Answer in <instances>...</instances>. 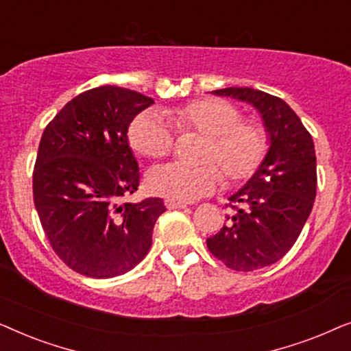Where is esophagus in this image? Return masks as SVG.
I'll return each instance as SVG.
<instances>
[{"label": "esophagus", "mask_w": 351, "mask_h": 351, "mask_svg": "<svg viewBox=\"0 0 351 351\" xmlns=\"http://www.w3.org/2000/svg\"><path fill=\"white\" fill-rule=\"evenodd\" d=\"M167 209H184L186 208L185 203H180V201H174V199H166L165 201Z\"/></svg>", "instance_id": "obj_1"}]
</instances>
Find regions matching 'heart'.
<instances>
[{"instance_id": "heart-1", "label": "heart", "mask_w": 351, "mask_h": 351, "mask_svg": "<svg viewBox=\"0 0 351 351\" xmlns=\"http://www.w3.org/2000/svg\"><path fill=\"white\" fill-rule=\"evenodd\" d=\"M161 113L145 112L129 128V143L147 158H165L174 148L176 131H195L208 137L201 153L203 165H169L155 167L147 184L155 195L167 199L195 201L213 193L223 182L222 167L232 182L247 180L258 171L270 150L265 128L254 121H241L239 110L227 100L206 97ZM217 162V165L215 162Z\"/></svg>"}]
</instances>
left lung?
I'll list each match as a JSON object with an SVG mask.
<instances>
[{"mask_svg": "<svg viewBox=\"0 0 351 351\" xmlns=\"http://www.w3.org/2000/svg\"><path fill=\"white\" fill-rule=\"evenodd\" d=\"M214 94L251 104L262 114L270 150L258 171L230 196L227 225L208 238L214 257L237 271L271 265L294 246L316 196L315 143L285 100L251 88Z\"/></svg>", "mask_w": 351, "mask_h": 351, "instance_id": "8db88e82", "label": "left lung"}]
</instances>
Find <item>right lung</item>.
Returning <instances> with one entry per match:
<instances>
[{
	"instance_id": "add662e5",
	"label": "right lung",
	"mask_w": 351,
	"mask_h": 351,
	"mask_svg": "<svg viewBox=\"0 0 351 351\" xmlns=\"http://www.w3.org/2000/svg\"><path fill=\"white\" fill-rule=\"evenodd\" d=\"M152 97L100 86L71 99L47 124L33 171V201L52 249L71 270L113 278L152 246L161 198L123 203L141 174L128 129Z\"/></svg>"
}]
</instances>
